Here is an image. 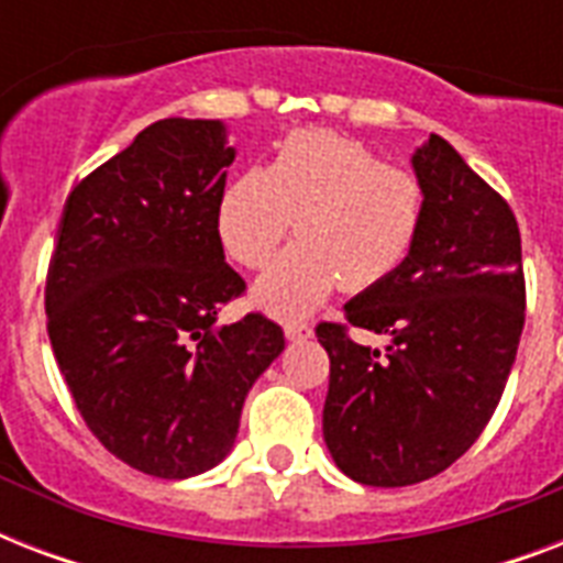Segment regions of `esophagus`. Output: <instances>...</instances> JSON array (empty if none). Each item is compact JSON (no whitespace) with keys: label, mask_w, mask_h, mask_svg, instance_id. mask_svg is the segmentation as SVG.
<instances>
[{"label":"esophagus","mask_w":563,"mask_h":563,"mask_svg":"<svg viewBox=\"0 0 563 563\" xmlns=\"http://www.w3.org/2000/svg\"><path fill=\"white\" fill-rule=\"evenodd\" d=\"M283 333H286L289 342H307V339H312V330L307 324H300V321H291V324L283 327Z\"/></svg>","instance_id":"34e87169"}]
</instances>
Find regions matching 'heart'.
<instances>
[{
    "instance_id": "obj_1",
    "label": "heart",
    "mask_w": 563,
    "mask_h": 563,
    "mask_svg": "<svg viewBox=\"0 0 563 563\" xmlns=\"http://www.w3.org/2000/svg\"><path fill=\"white\" fill-rule=\"evenodd\" d=\"M427 192L409 169L388 166L368 145L312 128L274 148L268 166H251L224 184L216 230L236 263H268L291 224L300 239L256 280V303L272 316L300 318L339 286L371 289L391 277L418 242Z\"/></svg>"
}]
</instances>
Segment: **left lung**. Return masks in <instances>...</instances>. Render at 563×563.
I'll return each mask as SVG.
<instances>
[{"instance_id":"8db88e82","label":"left lung","mask_w":563,"mask_h":563,"mask_svg":"<svg viewBox=\"0 0 563 563\" xmlns=\"http://www.w3.org/2000/svg\"><path fill=\"white\" fill-rule=\"evenodd\" d=\"M427 192L406 263L344 303L385 351L318 324L330 356L324 441L335 467L374 488L415 485L471 450L497 409L526 321L520 230L444 136L411 154Z\"/></svg>"}]
</instances>
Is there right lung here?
<instances>
[{"label": "right lung", "mask_w": 563, "mask_h": 563, "mask_svg": "<svg viewBox=\"0 0 563 563\" xmlns=\"http://www.w3.org/2000/svg\"><path fill=\"white\" fill-rule=\"evenodd\" d=\"M233 161L221 119L154 122L73 189L48 263V339L75 406L161 479L224 462L251 385L286 347L254 312L212 330L245 291L216 230Z\"/></svg>", "instance_id": "1"}]
</instances>
